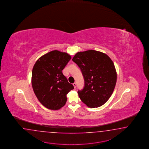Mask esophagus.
I'll return each mask as SVG.
<instances>
[{
  "label": "esophagus",
  "instance_id": "34e87169",
  "mask_svg": "<svg viewBox=\"0 0 149 149\" xmlns=\"http://www.w3.org/2000/svg\"><path fill=\"white\" fill-rule=\"evenodd\" d=\"M73 86H74V87L75 88L76 87V83H73Z\"/></svg>",
  "mask_w": 149,
  "mask_h": 149
}]
</instances>
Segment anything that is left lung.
<instances>
[{
	"instance_id": "obj_1",
	"label": "left lung",
	"mask_w": 149,
	"mask_h": 149,
	"mask_svg": "<svg viewBox=\"0 0 149 149\" xmlns=\"http://www.w3.org/2000/svg\"><path fill=\"white\" fill-rule=\"evenodd\" d=\"M81 70L84 86L77 93L79 98L90 108L102 106L112 95L117 74L112 60L105 53L88 50L79 52L73 57Z\"/></svg>"
}]
</instances>
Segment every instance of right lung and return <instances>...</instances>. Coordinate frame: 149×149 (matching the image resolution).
I'll return each mask as SVG.
<instances>
[{
	"label": "right lung",
	"mask_w": 149,
	"mask_h": 149,
	"mask_svg": "<svg viewBox=\"0 0 149 149\" xmlns=\"http://www.w3.org/2000/svg\"><path fill=\"white\" fill-rule=\"evenodd\" d=\"M71 58L68 53L54 50L40 57L33 66V91L40 103L48 109H61L66 103L67 94L74 89L62 72Z\"/></svg>",
	"instance_id": "obj_1"
}]
</instances>
